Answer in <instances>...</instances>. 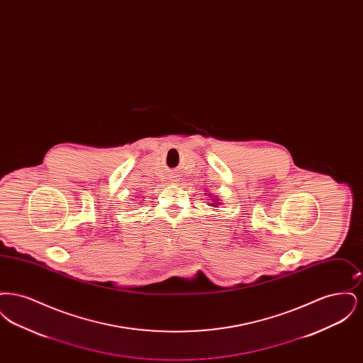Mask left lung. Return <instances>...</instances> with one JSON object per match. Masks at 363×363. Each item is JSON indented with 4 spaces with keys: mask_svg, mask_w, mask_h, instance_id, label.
I'll return each mask as SVG.
<instances>
[{
    "mask_svg": "<svg viewBox=\"0 0 363 363\" xmlns=\"http://www.w3.org/2000/svg\"><path fill=\"white\" fill-rule=\"evenodd\" d=\"M211 200H212V201H211V203H209V204H211V207L218 208V206H219V204H220V199H216V197H212V199H211Z\"/></svg>",
    "mask_w": 363,
    "mask_h": 363,
    "instance_id": "left-lung-1",
    "label": "left lung"
}]
</instances>
